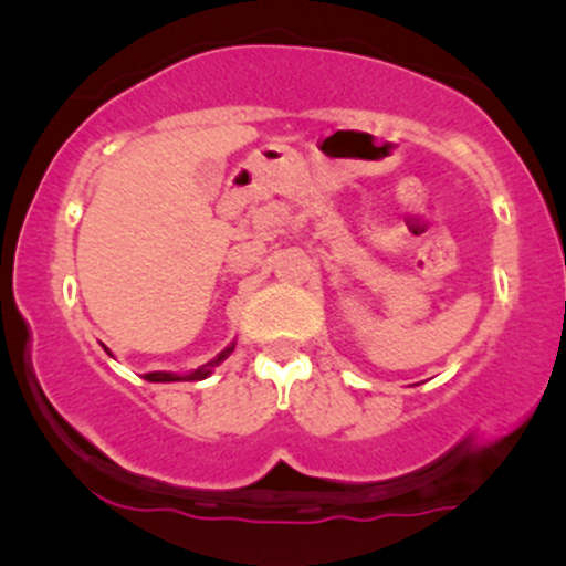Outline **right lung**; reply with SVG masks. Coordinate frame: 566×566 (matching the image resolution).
Segmentation results:
<instances>
[{
	"mask_svg": "<svg viewBox=\"0 0 566 566\" xmlns=\"http://www.w3.org/2000/svg\"><path fill=\"white\" fill-rule=\"evenodd\" d=\"M232 350H235V345H230V347H227V350H221L219 356L213 358V361H208V364H205V367L193 369V373H188V375H175V373H147V375H145V380H150V384H172V380H202V378H208V375L213 373V367H219V364L224 361V358L230 356Z\"/></svg>",
	"mask_w": 566,
	"mask_h": 566,
	"instance_id": "add662e5",
	"label": "right lung"
}]
</instances>
